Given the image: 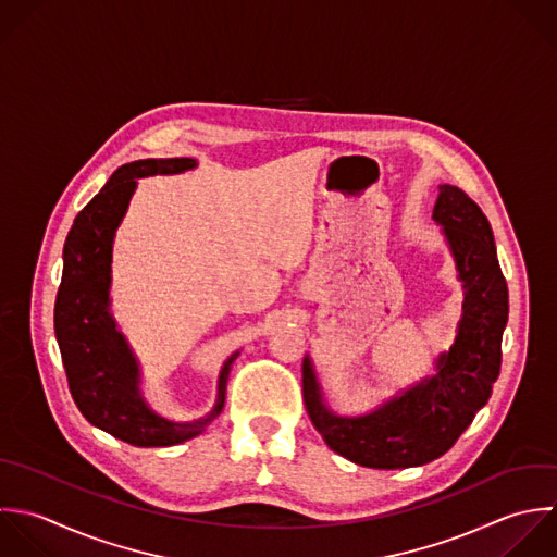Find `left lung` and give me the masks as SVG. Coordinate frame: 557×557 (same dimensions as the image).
Wrapping results in <instances>:
<instances>
[{
  "label": "left lung",
  "mask_w": 557,
  "mask_h": 557,
  "mask_svg": "<svg viewBox=\"0 0 557 557\" xmlns=\"http://www.w3.org/2000/svg\"><path fill=\"white\" fill-rule=\"evenodd\" d=\"M465 282V314L449 354L432 380L406 391L384 408L341 419L321 399L310 360H304V404L327 447L369 469H408L447 454L475 412L486 406L502 369V336L508 323V284L491 223L458 186L443 184L434 206Z\"/></svg>",
  "instance_id": "1"
}]
</instances>
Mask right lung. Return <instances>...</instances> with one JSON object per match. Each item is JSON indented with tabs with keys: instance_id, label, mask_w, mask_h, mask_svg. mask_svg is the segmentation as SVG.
<instances>
[{
	"instance_id": "1",
	"label": "right lung",
	"mask_w": 557,
	"mask_h": 557,
	"mask_svg": "<svg viewBox=\"0 0 557 557\" xmlns=\"http://www.w3.org/2000/svg\"><path fill=\"white\" fill-rule=\"evenodd\" d=\"M193 166V158H149L119 166L77 212L64 240L53 327L71 397L90 425L134 447H171L201 434L223 410L230 367L238 356L227 358L221 369L214 410L199 421L173 423L143 401L138 364L108 312L112 238L136 177L182 173Z\"/></svg>"
}]
</instances>
